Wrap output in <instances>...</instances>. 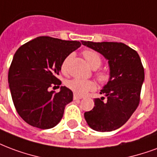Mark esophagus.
Returning <instances> with one entry per match:
<instances>
[{
	"label": "esophagus",
	"instance_id": "esophagus-1",
	"mask_svg": "<svg viewBox=\"0 0 157 157\" xmlns=\"http://www.w3.org/2000/svg\"><path fill=\"white\" fill-rule=\"evenodd\" d=\"M73 99L75 100V101H77V100L82 99V96H77V95H74V96H73Z\"/></svg>",
	"mask_w": 157,
	"mask_h": 157
}]
</instances>
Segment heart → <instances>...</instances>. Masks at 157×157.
Instances as JSON below:
<instances>
[{"label": "heart", "instance_id": "obj_1", "mask_svg": "<svg viewBox=\"0 0 157 157\" xmlns=\"http://www.w3.org/2000/svg\"><path fill=\"white\" fill-rule=\"evenodd\" d=\"M83 56L87 61L88 65L90 66L92 69L96 70L99 68L101 65L102 60L100 55L95 51L91 50H86L83 52ZM72 58V54H71L67 56L63 61L61 64V71L62 72L67 73L68 71V66ZM96 77L98 81L101 83H106L110 80V73L106 71H101L96 73ZM67 86L71 90L78 96H85L87 94L89 91H92L96 89V83L92 81H88V80H82V79L74 78L69 80L67 82Z\"/></svg>", "mask_w": 157, "mask_h": 157}]
</instances>
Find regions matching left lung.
I'll use <instances>...</instances> for the list:
<instances>
[{
	"label": "left lung",
	"instance_id": "obj_1",
	"mask_svg": "<svg viewBox=\"0 0 157 157\" xmlns=\"http://www.w3.org/2000/svg\"><path fill=\"white\" fill-rule=\"evenodd\" d=\"M82 45L101 53L108 60L110 80L101 90L105 97L94 100L95 106L85 112L90 128L97 132H111L122 126L136 110L145 78L138 53L121 42L83 41Z\"/></svg>",
	"mask_w": 157,
	"mask_h": 157
}]
</instances>
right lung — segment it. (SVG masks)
<instances>
[{
	"label": "right lung",
	"mask_w": 157,
	"mask_h": 157,
	"mask_svg": "<svg viewBox=\"0 0 157 157\" xmlns=\"http://www.w3.org/2000/svg\"><path fill=\"white\" fill-rule=\"evenodd\" d=\"M82 46L80 41L50 36L35 38L19 47L8 72V82L17 113L29 125L50 129L60 122L65 106L72 101L69 88L56 77L63 61ZM54 86V87H55Z\"/></svg>",
	"instance_id": "right-lung-1"
}]
</instances>
